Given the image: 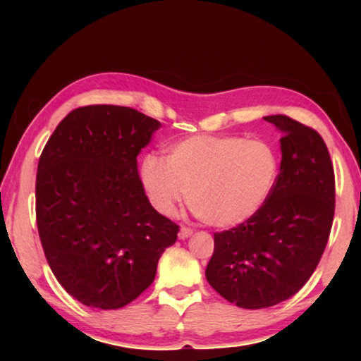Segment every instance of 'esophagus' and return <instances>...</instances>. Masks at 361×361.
<instances>
[{
    "mask_svg": "<svg viewBox=\"0 0 361 361\" xmlns=\"http://www.w3.org/2000/svg\"><path fill=\"white\" fill-rule=\"evenodd\" d=\"M192 234H193V231L190 229V227H181L180 233H178V238L186 239V238H190V235H192Z\"/></svg>",
    "mask_w": 361,
    "mask_h": 361,
    "instance_id": "34e87169",
    "label": "esophagus"
}]
</instances>
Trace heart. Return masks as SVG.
I'll use <instances>...</instances> for the list:
<instances>
[{"mask_svg":"<svg viewBox=\"0 0 361 361\" xmlns=\"http://www.w3.org/2000/svg\"><path fill=\"white\" fill-rule=\"evenodd\" d=\"M140 181L163 215H175L185 193L190 209L212 227L239 226L267 204L279 176V156L264 139L195 134L140 159Z\"/></svg>","mask_w":361,"mask_h":361,"instance_id":"obj_1","label":"heart"}]
</instances>
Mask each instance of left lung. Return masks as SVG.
Listing matches in <instances>:
<instances>
[{
  "label": "left lung",
  "instance_id": "1",
  "mask_svg": "<svg viewBox=\"0 0 361 361\" xmlns=\"http://www.w3.org/2000/svg\"><path fill=\"white\" fill-rule=\"evenodd\" d=\"M281 132L275 188L250 221L214 234L205 276L243 309H267L304 287L319 264L334 219V169L314 128L287 115L264 117Z\"/></svg>",
  "mask_w": 361,
  "mask_h": 361
}]
</instances>
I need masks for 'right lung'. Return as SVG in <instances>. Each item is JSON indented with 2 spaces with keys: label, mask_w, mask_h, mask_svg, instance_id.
I'll use <instances>...</instances> for the list:
<instances>
[{
  "label": "right lung",
  "mask_w": 361,
  "mask_h": 361,
  "mask_svg": "<svg viewBox=\"0 0 361 361\" xmlns=\"http://www.w3.org/2000/svg\"><path fill=\"white\" fill-rule=\"evenodd\" d=\"M161 123L117 105L80 106L45 144L35 212L45 258L69 295L120 309L154 281L180 226L149 204L137 154Z\"/></svg>",
  "instance_id": "right-lung-1"
}]
</instances>
